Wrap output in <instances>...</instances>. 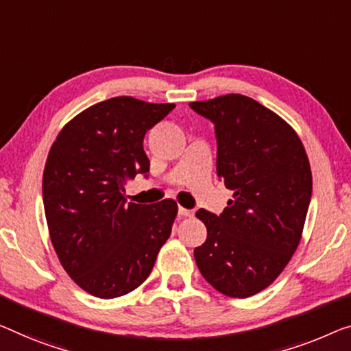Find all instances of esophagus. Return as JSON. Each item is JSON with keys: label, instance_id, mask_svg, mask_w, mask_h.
I'll list each match as a JSON object with an SVG mask.
<instances>
[{"label": "esophagus", "instance_id": "34e87169", "mask_svg": "<svg viewBox=\"0 0 351 351\" xmlns=\"http://www.w3.org/2000/svg\"><path fill=\"white\" fill-rule=\"evenodd\" d=\"M178 214H180V217H191L193 211L192 209H187V208H182L180 206V209H178Z\"/></svg>", "mask_w": 351, "mask_h": 351}]
</instances>
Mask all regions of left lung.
<instances>
[{
  "mask_svg": "<svg viewBox=\"0 0 351 351\" xmlns=\"http://www.w3.org/2000/svg\"><path fill=\"white\" fill-rule=\"evenodd\" d=\"M189 106L214 123L217 176L233 191L221 216L197 211L208 237L193 257L217 291L254 296L279 277L301 241L312 195L304 145L285 119L243 94Z\"/></svg>",
  "mask_w": 351,
  "mask_h": 351,
  "instance_id": "left-lung-1",
  "label": "left lung"
}]
</instances>
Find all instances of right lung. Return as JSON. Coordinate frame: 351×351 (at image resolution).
<instances>
[{
    "instance_id": "obj_1",
    "label": "right lung",
    "mask_w": 351,
    "mask_h": 351,
    "mask_svg": "<svg viewBox=\"0 0 351 351\" xmlns=\"http://www.w3.org/2000/svg\"><path fill=\"white\" fill-rule=\"evenodd\" d=\"M175 104L118 96L72 118L51 145L42 197L51 244L75 284L102 300L148 279L170 238L178 205L125 200L124 184L149 171L145 134Z\"/></svg>"
}]
</instances>
